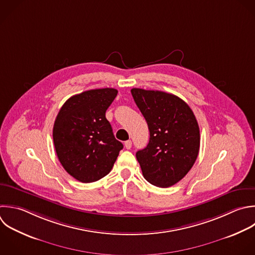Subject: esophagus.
<instances>
[{
  "instance_id": "1",
  "label": "esophagus",
  "mask_w": 255,
  "mask_h": 255,
  "mask_svg": "<svg viewBox=\"0 0 255 255\" xmlns=\"http://www.w3.org/2000/svg\"><path fill=\"white\" fill-rule=\"evenodd\" d=\"M131 144H132V142H131V140H130V139H128V140H127V141H125V146H126V148H127V149H129V148L131 147Z\"/></svg>"
}]
</instances>
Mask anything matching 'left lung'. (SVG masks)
<instances>
[{
	"instance_id": "1",
	"label": "left lung",
	"mask_w": 255,
	"mask_h": 255,
	"mask_svg": "<svg viewBox=\"0 0 255 255\" xmlns=\"http://www.w3.org/2000/svg\"><path fill=\"white\" fill-rule=\"evenodd\" d=\"M149 129L145 148L135 153L143 177L169 187L190 170L199 151V128L193 112L178 97L159 91L131 89Z\"/></svg>"
}]
</instances>
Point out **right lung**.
Instances as JSON below:
<instances>
[{"instance_id": "1", "label": "right lung", "mask_w": 255, "mask_h": 255, "mask_svg": "<svg viewBox=\"0 0 255 255\" xmlns=\"http://www.w3.org/2000/svg\"><path fill=\"white\" fill-rule=\"evenodd\" d=\"M118 95L112 88L71 97L53 128L56 152L66 171L81 182H94L113 168L124 145L116 139L106 112Z\"/></svg>"}]
</instances>
